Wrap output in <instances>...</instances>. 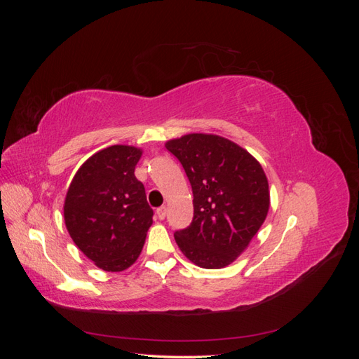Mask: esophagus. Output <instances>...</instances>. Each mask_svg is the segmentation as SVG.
Returning a JSON list of instances; mask_svg holds the SVG:
<instances>
[{
	"instance_id": "34e87169",
	"label": "esophagus",
	"mask_w": 359,
	"mask_h": 359,
	"mask_svg": "<svg viewBox=\"0 0 359 359\" xmlns=\"http://www.w3.org/2000/svg\"><path fill=\"white\" fill-rule=\"evenodd\" d=\"M166 206H160V208H157V211H156V214H157V217L160 220H163L166 217Z\"/></svg>"
}]
</instances>
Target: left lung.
<instances>
[{
    "label": "left lung",
    "instance_id": "left-lung-1",
    "mask_svg": "<svg viewBox=\"0 0 359 359\" xmlns=\"http://www.w3.org/2000/svg\"><path fill=\"white\" fill-rule=\"evenodd\" d=\"M193 190V222L175 232L189 260L201 268L231 265L248 247L269 210L268 180L260 163L232 140L191 133L166 142Z\"/></svg>",
    "mask_w": 359,
    "mask_h": 359
}]
</instances>
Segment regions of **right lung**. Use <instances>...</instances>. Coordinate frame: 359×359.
Returning <instances> with one entry per match:
<instances>
[{
	"label": "right lung",
	"mask_w": 359,
	"mask_h": 359,
	"mask_svg": "<svg viewBox=\"0 0 359 359\" xmlns=\"http://www.w3.org/2000/svg\"><path fill=\"white\" fill-rule=\"evenodd\" d=\"M142 149L112 145L76 172L64 201V222L73 243L103 271L132 266L153 224L144 184L135 177Z\"/></svg>",
	"instance_id": "obj_1"
}]
</instances>
